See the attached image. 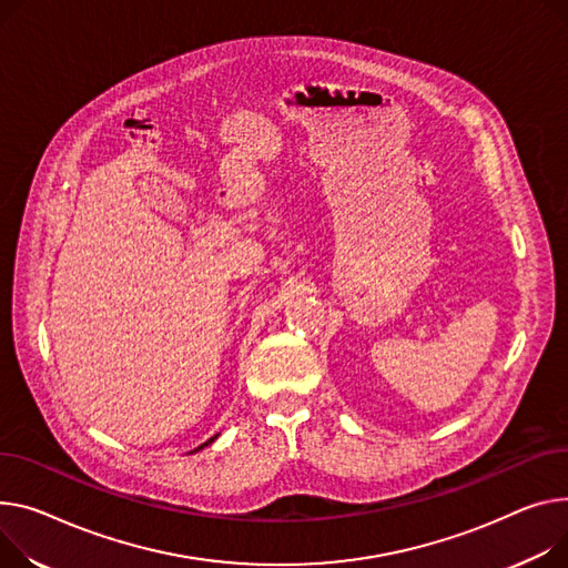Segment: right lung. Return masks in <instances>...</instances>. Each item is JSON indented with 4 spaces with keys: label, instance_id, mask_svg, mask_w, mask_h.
<instances>
[{
    "label": "right lung",
    "instance_id": "add662e5",
    "mask_svg": "<svg viewBox=\"0 0 568 568\" xmlns=\"http://www.w3.org/2000/svg\"><path fill=\"white\" fill-rule=\"evenodd\" d=\"M214 438H216V436H214ZM214 438H210V440H207V443H203V445H201V447H196V449H194V452H199V449H203V447H205V445H210V443H212V440H214Z\"/></svg>",
    "mask_w": 568,
    "mask_h": 568
}]
</instances>
